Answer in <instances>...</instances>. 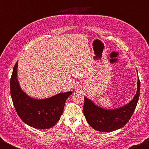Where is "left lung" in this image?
Segmentation results:
<instances>
[{
  "mask_svg": "<svg viewBox=\"0 0 149 149\" xmlns=\"http://www.w3.org/2000/svg\"><path fill=\"white\" fill-rule=\"evenodd\" d=\"M140 93V80L138 78L137 93L130 102L114 110H106L95 105L84 97L83 113L90 126L99 132H111L124 127L131 118L136 108Z\"/></svg>",
  "mask_w": 149,
  "mask_h": 149,
  "instance_id": "left-lung-1",
  "label": "left lung"
}]
</instances>
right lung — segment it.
<instances>
[{"mask_svg":"<svg viewBox=\"0 0 149 149\" xmlns=\"http://www.w3.org/2000/svg\"><path fill=\"white\" fill-rule=\"evenodd\" d=\"M17 61L10 79V93L18 116L29 126L36 129H49L61 117L65 101L72 93H60L45 100H36L21 89L17 79Z\"/></svg>","mask_w":149,"mask_h":149,"instance_id":"add662e5","label":"right lung"}]
</instances>
